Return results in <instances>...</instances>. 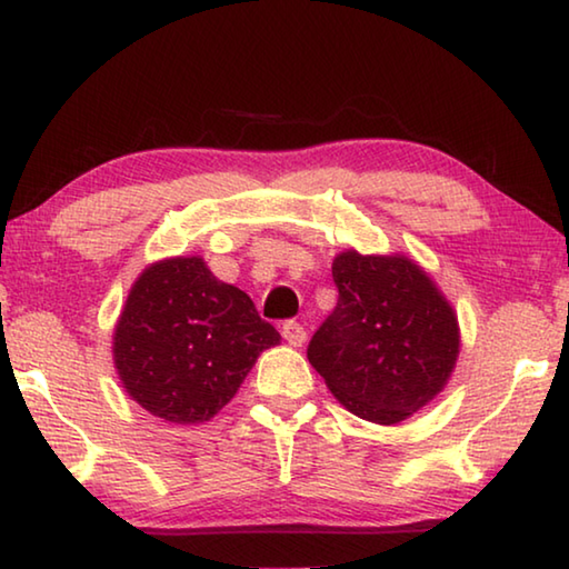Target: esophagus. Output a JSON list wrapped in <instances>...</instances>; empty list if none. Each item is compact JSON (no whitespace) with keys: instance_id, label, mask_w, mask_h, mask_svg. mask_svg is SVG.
Masks as SVG:
<instances>
[{"instance_id":"esophagus-1","label":"esophagus","mask_w":569,"mask_h":569,"mask_svg":"<svg viewBox=\"0 0 569 569\" xmlns=\"http://www.w3.org/2000/svg\"><path fill=\"white\" fill-rule=\"evenodd\" d=\"M281 333H283V339H286L288 346H303V343H306V329H303L301 323L286 321Z\"/></svg>"}]
</instances>
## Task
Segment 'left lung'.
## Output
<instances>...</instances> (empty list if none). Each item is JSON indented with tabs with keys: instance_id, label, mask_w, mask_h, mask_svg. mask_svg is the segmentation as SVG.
I'll return each instance as SVG.
<instances>
[{
	"instance_id": "obj_1",
	"label": "left lung",
	"mask_w": 569,
	"mask_h": 569,
	"mask_svg": "<svg viewBox=\"0 0 569 569\" xmlns=\"http://www.w3.org/2000/svg\"><path fill=\"white\" fill-rule=\"evenodd\" d=\"M339 303L308 343V361L346 409L399 423L441 393L459 356L455 306L409 256L333 258Z\"/></svg>"
}]
</instances>
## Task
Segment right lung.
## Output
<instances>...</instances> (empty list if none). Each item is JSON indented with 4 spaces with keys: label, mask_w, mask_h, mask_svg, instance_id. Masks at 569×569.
Here are the masks:
<instances>
[{
    "label": "right lung",
    "mask_w": 569,
    "mask_h": 569,
    "mask_svg": "<svg viewBox=\"0 0 569 569\" xmlns=\"http://www.w3.org/2000/svg\"><path fill=\"white\" fill-rule=\"evenodd\" d=\"M281 343L240 288L200 256L146 266L112 331L122 389L168 423H203L236 397L266 349Z\"/></svg>",
    "instance_id": "right-lung-1"
}]
</instances>
